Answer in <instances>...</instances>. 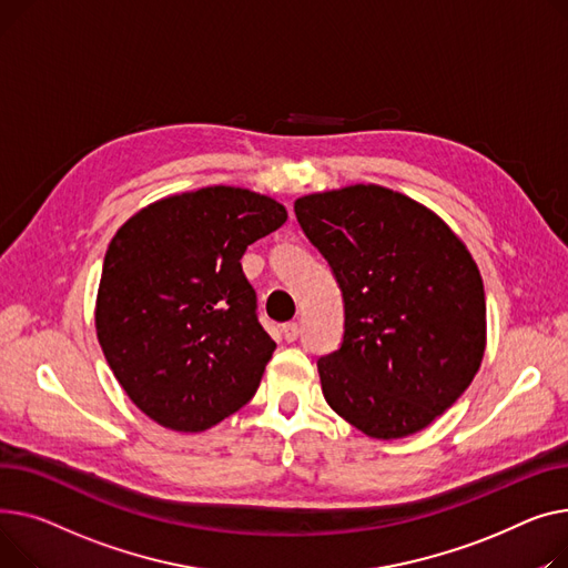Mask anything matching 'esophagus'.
I'll return each mask as SVG.
<instances>
[{
  "label": "esophagus",
  "mask_w": 568,
  "mask_h": 568,
  "mask_svg": "<svg viewBox=\"0 0 568 568\" xmlns=\"http://www.w3.org/2000/svg\"><path fill=\"white\" fill-rule=\"evenodd\" d=\"M282 335L286 342H295L300 337V325L297 323H284L282 325Z\"/></svg>",
  "instance_id": "obj_1"
}]
</instances>
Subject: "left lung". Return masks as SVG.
<instances>
[{"label": "left lung", "mask_w": 568, "mask_h": 568, "mask_svg": "<svg viewBox=\"0 0 568 568\" xmlns=\"http://www.w3.org/2000/svg\"><path fill=\"white\" fill-rule=\"evenodd\" d=\"M293 209L344 297L342 344L316 362L325 402L372 438L422 430L479 372L477 263L436 213L381 185L307 194Z\"/></svg>", "instance_id": "8db88e82"}]
</instances>
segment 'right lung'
I'll use <instances>...</instances> for the list:
<instances>
[{"label":"right lung","mask_w":568,"mask_h":568,"mask_svg":"<svg viewBox=\"0 0 568 568\" xmlns=\"http://www.w3.org/2000/svg\"><path fill=\"white\" fill-rule=\"evenodd\" d=\"M284 222L275 199L213 185L160 199L116 231L95 332L116 381L153 422L206 430L256 394L275 342L241 258Z\"/></svg>","instance_id":"add662e5"}]
</instances>
